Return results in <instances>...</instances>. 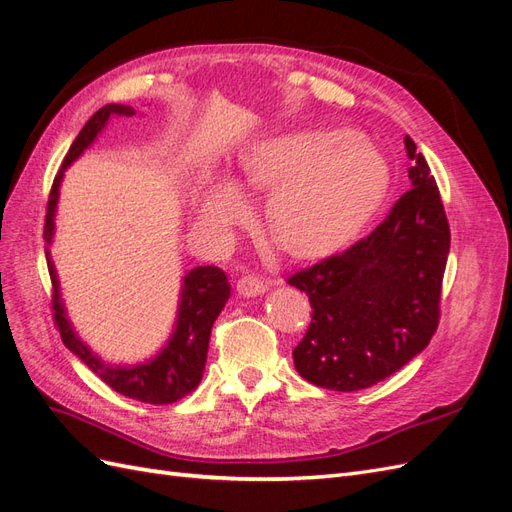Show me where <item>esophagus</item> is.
<instances>
[{"instance_id":"34e87169","label":"esophagus","mask_w":512,"mask_h":512,"mask_svg":"<svg viewBox=\"0 0 512 512\" xmlns=\"http://www.w3.org/2000/svg\"><path fill=\"white\" fill-rule=\"evenodd\" d=\"M267 290V282L256 275H243L237 280V292L241 297H258Z\"/></svg>"}]
</instances>
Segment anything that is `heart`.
<instances>
[{"label":"heart","instance_id":"1","mask_svg":"<svg viewBox=\"0 0 512 512\" xmlns=\"http://www.w3.org/2000/svg\"><path fill=\"white\" fill-rule=\"evenodd\" d=\"M247 190L271 192L273 239L292 256H322L350 243L374 218L389 190L382 153L352 130L301 128L262 136L243 151L237 173ZM243 198L228 181H211L196 198L198 222L226 230Z\"/></svg>","mask_w":512,"mask_h":512}]
</instances>
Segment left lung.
Segmentation results:
<instances>
[{
  "label": "left lung",
  "mask_w": 512,
  "mask_h": 512,
  "mask_svg": "<svg viewBox=\"0 0 512 512\" xmlns=\"http://www.w3.org/2000/svg\"><path fill=\"white\" fill-rule=\"evenodd\" d=\"M404 143L412 190L371 235L288 277L314 309L292 350L294 367L322 389L352 393L382 382L438 329L451 230L427 160L410 136Z\"/></svg>",
  "instance_id": "obj_1"
}]
</instances>
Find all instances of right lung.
I'll return each instance as SVG.
<instances>
[{"mask_svg": "<svg viewBox=\"0 0 512 512\" xmlns=\"http://www.w3.org/2000/svg\"><path fill=\"white\" fill-rule=\"evenodd\" d=\"M136 111L126 104H106L98 113L91 115L85 123L79 136L74 138L70 151L66 153L64 164L55 175L49 205H46V220H44V239H46V265H49V275L53 282V312L55 324L59 329L61 339L66 348L79 356V359L94 371V374L111 386L113 391L126 395L145 404L162 406L173 404V401L192 393L200 378H203L209 337L215 318L220 316L228 297L230 284L228 277L218 267H196L183 275L181 294H179V309L175 329L170 333L166 346L153 356V359L136 365H113L102 361L98 354L76 335L72 322L66 316L64 301H61L57 271L51 260L49 245L55 235V211L59 200V185L64 179L66 168L81 156V153L96 141L98 134L111 117H132Z\"/></svg>", "mask_w": 512, "mask_h": 512, "instance_id": "add662e5", "label": "right lung"}]
</instances>
